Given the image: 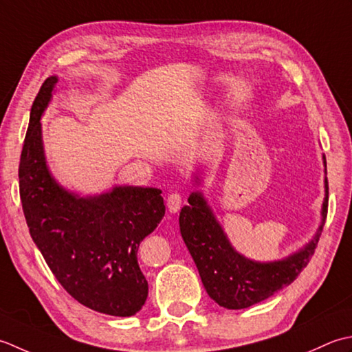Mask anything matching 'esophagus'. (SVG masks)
I'll list each match as a JSON object with an SVG mask.
<instances>
[{
  "label": "esophagus",
  "instance_id": "esophagus-1",
  "mask_svg": "<svg viewBox=\"0 0 352 352\" xmlns=\"http://www.w3.org/2000/svg\"><path fill=\"white\" fill-rule=\"evenodd\" d=\"M181 205H182V196L179 195V192H171V195L167 197V208L171 214H175L181 210Z\"/></svg>",
  "mask_w": 352,
  "mask_h": 352
}]
</instances>
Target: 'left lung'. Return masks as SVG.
Here are the masks:
<instances>
[{
    "instance_id": "1",
    "label": "left lung",
    "mask_w": 352,
    "mask_h": 352,
    "mask_svg": "<svg viewBox=\"0 0 352 352\" xmlns=\"http://www.w3.org/2000/svg\"><path fill=\"white\" fill-rule=\"evenodd\" d=\"M324 164L327 167L325 156ZM188 204L179 214V226L205 290L220 307L241 310L292 284L310 263L328 212V181L325 177L322 223L314 239L298 252L278 261L258 263L236 252L200 191L191 192Z\"/></svg>"
}]
</instances>
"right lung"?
I'll return each instance as SVG.
<instances>
[{
    "label": "right lung",
    "instance_id": "obj_1",
    "mask_svg": "<svg viewBox=\"0 0 352 352\" xmlns=\"http://www.w3.org/2000/svg\"><path fill=\"white\" fill-rule=\"evenodd\" d=\"M56 83V76L42 83L21 153L19 196L28 231L76 300L111 316H133L148 293L136 254L166 214L162 191L126 185L80 197L54 181L45 162L41 117Z\"/></svg>",
    "mask_w": 352,
    "mask_h": 352
}]
</instances>
